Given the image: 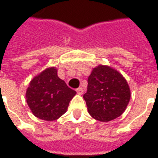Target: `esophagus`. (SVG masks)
<instances>
[{
	"label": "esophagus",
	"mask_w": 158,
	"mask_h": 158,
	"mask_svg": "<svg viewBox=\"0 0 158 158\" xmlns=\"http://www.w3.org/2000/svg\"><path fill=\"white\" fill-rule=\"evenodd\" d=\"M76 91H77V93H78L79 95H82L83 93H84V89L81 88V87H79V88H78V89H76Z\"/></svg>",
	"instance_id": "obj_1"
}]
</instances>
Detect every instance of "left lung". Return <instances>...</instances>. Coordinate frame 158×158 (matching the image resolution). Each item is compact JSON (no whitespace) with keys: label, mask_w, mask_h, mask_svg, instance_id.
<instances>
[{"label":"left lung","mask_w":158,"mask_h":158,"mask_svg":"<svg viewBox=\"0 0 158 158\" xmlns=\"http://www.w3.org/2000/svg\"><path fill=\"white\" fill-rule=\"evenodd\" d=\"M89 115L101 122L116 118L125 111L130 99L128 83L118 71L98 66L88 78L84 95Z\"/></svg>","instance_id":"1"}]
</instances>
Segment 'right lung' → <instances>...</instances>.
Listing matches in <instances>:
<instances>
[{
  "label": "right lung",
  "mask_w": 158,
  "mask_h": 158,
  "mask_svg": "<svg viewBox=\"0 0 158 158\" xmlns=\"http://www.w3.org/2000/svg\"><path fill=\"white\" fill-rule=\"evenodd\" d=\"M76 91L59 79L55 68L45 69L29 83L26 100L33 114L46 121L63 115Z\"/></svg>",
  "instance_id": "add662e5"
}]
</instances>
